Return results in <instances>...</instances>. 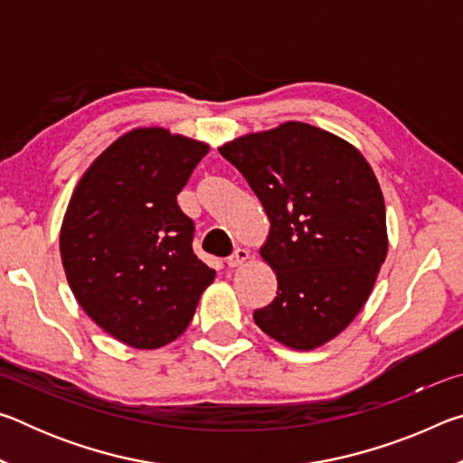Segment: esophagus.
I'll list each match as a JSON object with an SVG mask.
<instances>
[{
	"label": "esophagus",
	"instance_id": "esophagus-1",
	"mask_svg": "<svg viewBox=\"0 0 463 463\" xmlns=\"http://www.w3.org/2000/svg\"><path fill=\"white\" fill-rule=\"evenodd\" d=\"M247 260H249V250L239 247L231 257H226V265H229V268H239V265H242Z\"/></svg>",
	"mask_w": 463,
	"mask_h": 463
}]
</instances>
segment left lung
<instances>
[{"instance_id":"left-lung-1","label":"left lung","mask_w":463,"mask_h":463,"mask_svg":"<svg viewBox=\"0 0 463 463\" xmlns=\"http://www.w3.org/2000/svg\"><path fill=\"white\" fill-rule=\"evenodd\" d=\"M269 216L261 257L278 296L255 325L292 349L320 347L359 310L388 253L386 206L370 163L354 145L286 122L222 145Z\"/></svg>"}]
</instances>
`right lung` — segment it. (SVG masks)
I'll return each mask as SVG.
<instances>
[{
    "label": "right lung",
    "instance_id": "add662e5",
    "mask_svg": "<svg viewBox=\"0 0 463 463\" xmlns=\"http://www.w3.org/2000/svg\"><path fill=\"white\" fill-rule=\"evenodd\" d=\"M208 145L165 128H135L77 184L61 226L67 281L114 339L156 349L182 335L216 271L194 253V221L177 194Z\"/></svg>",
    "mask_w": 463,
    "mask_h": 463
}]
</instances>
